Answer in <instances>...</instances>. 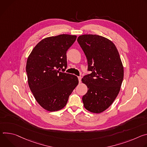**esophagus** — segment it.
Returning <instances> with one entry per match:
<instances>
[{
	"label": "esophagus",
	"instance_id": "obj_1",
	"mask_svg": "<svg viewBox=\"0 0 147 147\" xmlns=\"http://www.w3.org/2000/svg\"><path fill=\"white\" fill-rule=\"evenodd\" d=\"M81 79H82V77H81V76H78V80H79V83L81 82Z\"/></svg>",
	"mask_w": 147,
	"mask_h": 147
}]
</instances>
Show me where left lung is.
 Segmentation results:
<instances>
[{"label":"left lung","instance_id":"8db88e82","mask_svg":"<svg viewBox=\"0 0 147 147\" xmlns=\"http://www.w3.org/2000/svg\"><path fill=\"white\" fill-rule=\"evenodd\" d=\"M77 41L88 60V70L92 72L82 79L88 87L82 97L84 106L92 113H100L110 106L120 92L123 63L115 45L104 37L84 34Z\"/></svg>","mask_w":147,"mask_h":147}]
</instances>
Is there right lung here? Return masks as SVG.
I'll list each match as a JSON object with an SVG mask.
<instances>
[{"label":"right lung","mask_w":147,"mask_h":147,"mask_svg":"<svg viewBox=\"0 0 147 147\" xmlns=\"http://www.w3.org/2000/svg\"><path fill=\"white\" fill-rule=\"evenodd\" d=\"M76 39V36L69 34L47 37L36 45L27 58L30 89L38 103L49 111L66 106L79 83L76 76L63 72L67 67V51Z\"/></svg>","instance_id":"obj_1"}]
</instances>
